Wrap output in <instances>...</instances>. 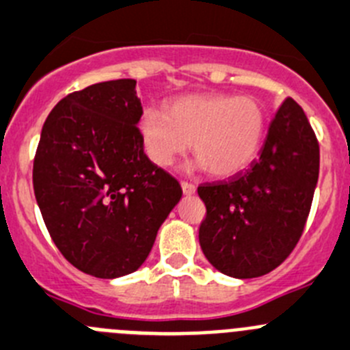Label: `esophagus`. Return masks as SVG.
Returning a JSON list of instances; mask_svg holds the SVG:
<instances>
[{
  "label": "esophagus",
  "instance_id": "esophagus-1",
  "mask_svg": "<svg viewBox=\"0 0 350 350\" xmlns=\"http://www.w3.org/2000/svg\"><path fill=\"white\" fill-rule=\"evenodd\" d=\"M182 191H184L185 196H191L196 192V185L191 184V182H182Z\"/></svg>",
  "mask_w": 350,
  "mask_h": 350
}]
</instances>
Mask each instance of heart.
I'll use <instances>...</instances> for the list:
<instances>
[{
    "label": "heart",
    "mask_w": 350,
    "mask_h": 350,
    "mask_svg": "<svg viewBox=\"0 0 350 350\" xmlns=\"http://www.w3.org/2000/svg\"><path fill=\"white\" fill-rule=\"evenodd\" d=\"M268 129L266 108L254 96L225 92L173 99L166 113L148 108L139 134L154 165L170 166L192 144L199 165L218 178L234 177L254 163Z\"/></svg>",
    "instance_id": "b5f03b06"
}]
</instances>
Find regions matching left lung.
I'll return each instance as SVG.
<instances>
[{"instance_id": "8db88e82", "label": "left lung", "mask_w": 350, "mask_h": 350, "mask_svg": "<svg viewBox=\"0 0 350 350\" xmlns=\"http://www.w3.org/2000/svg\"><path fill=\"white\" fill-rule=\"evenodd\" d=\"M318 173V139L301 106L287 98L251 168L198 187L206 204L199 244L208 261L234 278L280 266L304 232Z\"/></svg>"}]
</instances>
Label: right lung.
I'll return each mask as SVG.
<instances>
[{
	"label": "right lung",
	"instance_id": "add662e5",
	"mask_svg": "<svg viewBox=\"0 0 350 350\" xmlns=\"http://www.w3.org/2000/svg\"><path fill=\"white\" fill-rule=\"evenodd\" d=\"M134 79L63 98L46 118L32 182L65 259L98 278L135 271L151 252L182 187L146 156Z\"/></svg>",
	"mask_w": 350,
	"mask_h": 350
}]
</instances>
